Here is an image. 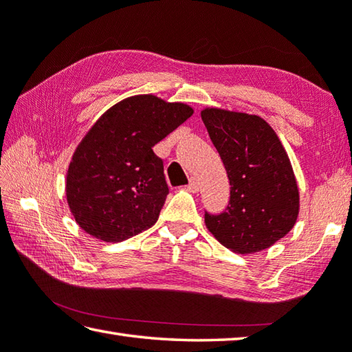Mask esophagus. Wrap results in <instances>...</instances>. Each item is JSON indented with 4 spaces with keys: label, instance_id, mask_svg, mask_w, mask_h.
Masks as SVG:
<instances>
[{
    "label": "esophagus",
    "instance_id": "1",
    "mask_svg": "<svg viewBox=\"0 0 352 352\" xmlns=\"http://www.w3.org/2000/svg\"><path fill=\"white\" fill-rule=\"evenodd\" d=\"M188 189H189L190 192H198V190H199V183H198L197 178H194V177L190 178L189 184H188Z\"/></svg>",
    "mask_w": 352,
    "mask_h": 352
}]
</instances>
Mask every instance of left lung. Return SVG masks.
<instances>
[{"label":"left lung","mask_w":352,"mask_h":352,"mask_svg":"<svg viewBox=\"0 0 352 352\" xmlns=\"http://www.w3.org/2000/svg\"><path fill=\"white\" fill-rule=\"evenodd\" d=\"M201 119L230 182V201L204 215L209 232L227 249L252 254L290 232L299 215V188L279 137L259 116L204 108Z\"/></svg>","instance_id":"8db88e82"}]
</instances>
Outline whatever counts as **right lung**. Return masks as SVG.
Segmentation results:
<instances>
[{
    "instance_id": "right-lung-1",
    "label": "right lung",
    "mask_w": 352,
    "mask_h": 352,
    "mask_svg": "<svg viewBox=\"0 0 352 352\" xmlns=\"http://www.w3.org/2000/svg\"><path fill=\"white\" fill-rule=\"evenodd\" d=\"M192 114L186 103L137 94L96 120L67 170V203L82 230L120 243L157 223L169 189L153 146Z\"/></svg>"
}]
</instances>
